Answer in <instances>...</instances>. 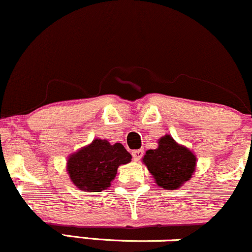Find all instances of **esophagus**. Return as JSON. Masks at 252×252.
I'll list each match as a JSON object with an SVG mask.
<instances>
[{
  "mask_svg": "<svg viewBox=\"0 0 252 252\" xmlns=\"http://www.w3.org/2000/svg\"><path fill=\"white\" fill-rule=\"evenodd\" d=\"M131 154H132V158H134L135 161H139V160L143 156V151L142 149H135V151H132Z\"/></svg>",
  "mask_w": 252,
  "mask_h": 252,
  "instance_id": "esophagus-1",
  "label": "esophagus"
}]
</instances>
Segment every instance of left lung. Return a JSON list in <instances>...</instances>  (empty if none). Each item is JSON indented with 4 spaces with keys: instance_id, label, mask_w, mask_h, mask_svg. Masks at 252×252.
Segmentation results:
<instances>
[{
    "instance_id": "left-lung-1",
    "label": "left lung",
    "mask_w": 252,
    "mask_h": 252,
    "mask_svg": "<svg viewBox=\"0 0 252 252\" xmlns=\"http://www.w3.org/2000/svg\"><path fill=\"white\" fill-rule=\"evenodd\" d=\"M142 162L157 185L162 189L175 190L191 178L197 158L192 151L166 134L158 140V148L146 152Z\"/></svg>"
}]
</instances>
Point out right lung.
I'll return each instance as SVG.
<instances>
[{
  "instance_id": "1",
  "label": "right lung",
  "mask_w": 252,
  "mask_h": 252,
  "mask_svg": "<svg viewBox=\"0 0 252 252\" xmlns=\"http://www.w3.org/2000/svg\"><path fill=\"white\" fill-rule=\"evenodd\" d=\"M131 161V154L122 143L94 139L68 157L67 172L79 190L99 192L107 189L121 165Z\"/></svg>"
}]
</instances>
